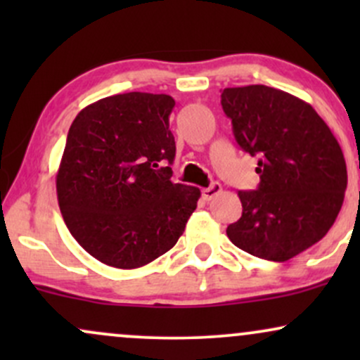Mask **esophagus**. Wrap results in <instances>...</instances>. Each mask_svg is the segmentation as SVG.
<instances>
[{
  "label": "esophagus",
  "instance_id": "34e87169",
  "mask_svg": "<svg viewBox=\"0 0 360 360\" xmlns=\"http://www.w3.org/2000/svg\"><path fill=\"white\" fill-rule=\"evenodd\" d=\"M220 191H221V184L220 183H212L208 186V188L203 189V198L206 201H210L212 198L217 196V194Z\"/></svg>",
  "mask_w": 360,
  "mask_h": 360
}]
</instances>
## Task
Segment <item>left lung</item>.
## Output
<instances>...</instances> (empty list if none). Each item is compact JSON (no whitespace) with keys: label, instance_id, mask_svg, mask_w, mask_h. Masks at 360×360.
Returning a JSON list of instances; mask_svg holds the SVG:
<instances>
[{"label":"left lung","instance_id":"obj_1","mask_svg":"<svg viewBox=\"0 0 360 360\" xmlns=\"http://www.w3.org/2000/svg\"><path fill=\"white\" fill-rule=\"evenodd\" d=\"M221 108L242 150L259 157L260 177L255 191H238L242 217L226 235L255 257L292 259L335 223L347 189L342 148L311 105L281 89L226 88Z\"/></svg>","mask_w":360,"mask_h":360}]
</instances>
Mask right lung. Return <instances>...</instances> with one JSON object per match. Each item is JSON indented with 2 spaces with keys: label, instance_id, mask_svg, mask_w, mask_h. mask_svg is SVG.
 Returning <instances> with one entry per match:
<instances>
[{
  "label": "right lung",
  "instance_id": "add662e5",
  "mask_svg": "<svg viewBox=\"0 0 360 360\" xmlns=\"http://www.w3.org/2000/svg\"><path fill=\"white\" fill-rule=\"evenodd\" d=\"M167 94L125 93L74 118L57 172L69 232L106 266L137 269L171 250L201 193L171 181L176 142Z\"/></svg>",
  "mask_w": 360,
  "mask_h": 360
}]
</instances>
